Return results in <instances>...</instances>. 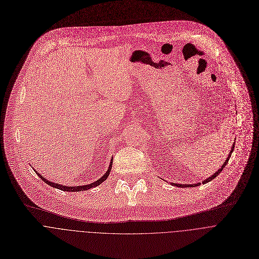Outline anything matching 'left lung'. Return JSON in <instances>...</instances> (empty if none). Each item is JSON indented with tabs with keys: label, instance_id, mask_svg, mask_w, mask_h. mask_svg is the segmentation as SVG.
Instances as JSON below:
<instances>
[{
	"label": "left lung",
	"instance_id": "left-lung-1",
	"mask_svg": "<svg viewBox=\"0 0 259 259\" xmlns=\"http://www.w3.org/2000/svg\"><path fill=\"white\" fill-rule=\"evenodd\" d=\"M234 148H235V142L233 143V146H232V148H231V151H230V153H229V155H228V158L226 159V161L223 163V165L221 166V168H219L215 173L213 174V175H211L210 177H208L207 179H205V180H203V184L204 183H207V182H210L211 180H213L215 177H218L219 176V174L221 173V171L224 169V167H226V164L228 163V161H229V159H230V157H231V154H232V152H233V150H234ZM173 185H175V186H177V187H181V188H183V187H197V186H199L200 185V183H194V184H184V185H182V184H176V183H171Z\"/></svg>",
	"mask_w": 259,
	"mask_h": 259
}]
</instances>
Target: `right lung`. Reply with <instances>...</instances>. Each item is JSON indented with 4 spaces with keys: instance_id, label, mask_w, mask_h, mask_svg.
<instances>
[{
    "instance_id": "right-lung-1",
    "label": "right lung",
    "mask_w": 259,
    "mask_h": 259,
    "mask_svg": "<svg viewBox=\"0 0 259 259\" xmlns=\"http://www.w3.org/2000/svg\"><path fill=\"white\" fill-rule=\"evenodd\" d=\"M113 158V157H112ZM112 162L113 160L111 159V162H110V165H109V169L106 171V174L104 176H102V178H100L99 180H97L96 182L92 183V184H88V185H83V186H65V185H61L59 183H55V182H51L47 179H45L39 173H37V170L34 169L35 173L37 174V176L44 181L46 182L48 185L54 187V188H57V189H60V190H63V191H69V192H79V191H82V190H88V189H91V188H94V187H97L98 185L102 184L104 181L107 180V178L109 177L110 173H111V168H112Z\"/></svg>"
}]
</instances>
